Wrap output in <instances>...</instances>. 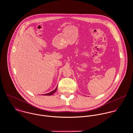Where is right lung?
Listing matches in <instances>:
<instances>
[{"mask_svg": "<svg viewBox=\"0 0 133 133\" xmlns=\"http://www.w3.org/2000/svg\"><path fill=\"white\" fill-rule=\"evenodd\" d=\"M57 87H58V86L56 88V89H55L54 90H53V91H51L50 92H49V93H48L43 94V95H52V94H54V93L56 91V90H57Z\"/></svg>", "mask_w": 133, "mask_h": 133, "instance_id": "right-lung-1", "label": "right lung"}]
</instances>
